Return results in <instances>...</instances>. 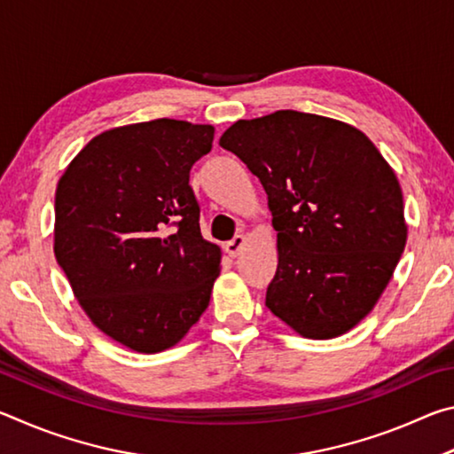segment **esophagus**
<instances>
[{"label":"esophagus","mask_w":454,"mask_h":454,"mask_svg":"<svg viewBox=\"0 0 454 454\" xmlns=\"http://www.w3.org/2000/svg\"><path fill=\"white\" fill-rule=\"evenodd\" d=\"M244 246H246V236L244 234H238V236L232 238V240L226 242L224 248H226V252H228L230 256H238L244 250Z\"/></svg>","instance_id":"obj_1"}]
</instances>
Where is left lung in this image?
Listing matches in <instances>:
<instances>
[{
	"label": "left lung",
	"instance_id": "1",
	"mask_svg": "<svg viewBox=\"0 0 454 454\" xmlns=\"http://www.w3.org/2000/svg\"><path fill=\"white\" fill-rule=\"evenodd\" d=\"M268 194L278 270L266 306L294 333L336 338L371 314L409 226L393 168L347 121L278 110L220 137Z\"/></svg>",
	"mask_w": 454,
	"mask_h": 454
}]
</instances>
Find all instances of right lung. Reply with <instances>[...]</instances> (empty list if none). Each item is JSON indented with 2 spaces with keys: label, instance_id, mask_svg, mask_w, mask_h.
Masks as SVG:
<instances>
[{
  "label": "right lung",
  "instance_id": "right-lung-1",
  "mask_svg": "<svg viewBox=\"0 0 454 454\" xmlns=\"http://www.w3.org/2000/svg\"><path fill=\"white\" fill-rule=\"evenodd\" d=\"M212 140L214 126L184 120L118 126L58 182L53 254L91 325L134 352L176 347L210 304L222 250L188 180Z\"/></svg>",
  "mask_w": 454,
  "mask_h": 454
}]
</instances>
